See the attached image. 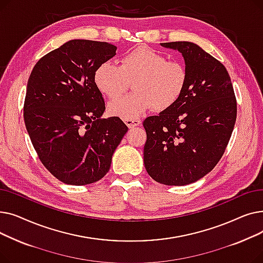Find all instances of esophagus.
Listing matches in <instances>:
<instances>
[{"instance_id": "esophagus-1", "label": "esophagus", "mask_w": 263, "mask_h": 263, "mask_svg": "<svg viewBox=\"0 0 263 263\" xmlns=\"http://www.w3.org/2000/svg\"><path fill=\"white\" fill-rule=\"evenodd\" d=\"M124 122H126V124H127V126H128L129 128H134V127L140 126L141 120H140V119H136V118H133V119H124Z\"/></svg>"}]
</instances>
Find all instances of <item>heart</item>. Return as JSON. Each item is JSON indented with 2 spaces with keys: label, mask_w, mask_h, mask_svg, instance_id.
I'll list each match as a JSON object with an SVG mask.
<instances>
[{
  "label": "heart",
  "mask_w": 263,
  "mask_h": 263,
  "mask_svg": "<svg viewBox=\"0 0 263 263\" xmlns=\"http://www.w3.org/2000/svg\"><path fill=\"white\" fill-rule=\"evenodd\" d=\"M189 73L185 65L148 47H139L123 55L120 66L104 62L96 68V87L109 99H116L134 81L132 95L114 100L108 112L123 119H133L154 107L161 112L172 107L182 96Z\"/></svg>",
  "instance_id": "obj_1"
}]
</instances>
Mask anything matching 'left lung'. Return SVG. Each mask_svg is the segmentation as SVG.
<instances>
[{"mask_svg": "<svg viewBox=\"0 0 263 263\" xmlns=\"http://www.w3.org/2000/svg\"><path fill=\"white\" fill-rule=\"evenodd\" d=\"M182 53L189 79L172 107L144 120V164L165 185H185L223 157L237 119V99L225 66L189 41L161 44Z\"/></svg>", "mask_w": 263, "mask_h": 263, "instance_id": "obj_1", "label": "left lung"}]
</instances>
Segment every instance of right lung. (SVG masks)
Masks as SVG:
<instances>
[{
    "mask_svg": "<svg viewBox=\"0 0 263 263\" xmlns=\"http://www.w3.org/2000/svg\"><path fill=\"white\" fill-rule=\"evenodd\" d=\"M116 46L73 39L41 58L29 78L23 106L27 133L44 166L60 181L85 185L102 179L128 127L101 118L105 103L93 73Z\"/></svg>",
    "mask_w": 263,
    "mask_h": 263,
    "instance_id": "add662e5",
    "label": "right lung"
}]
</instances>
